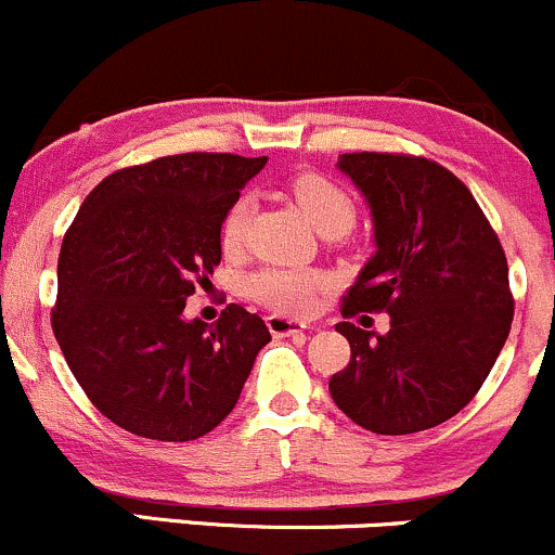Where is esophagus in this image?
Masks as SVG:
<instances>
[{
    "mask_svg": "<svg viewBox=\"0 0 555 555\" xmlns=\"http://www.w3.org/2000/svg\"><path fill=\"white\" fill-rule=\"evenodd\" d=\"M266 322H268V330H271V335H276V337L297 335V332L306 330V324L297 322V319L284 317V313H271V317H268Z\"/></svg>",
    "mask_w": 555,
    "mask_h": 555,
    "instance_id": "esophagus-1",
    "label": "esophagus"
}]
</instances>
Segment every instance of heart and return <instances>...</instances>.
<instances>
[{
	"label": "heart",
	"instance_id": "1",
	"mask_svg": "<svg viewBox=\"0 0 555 555\" xmlns=\"http://www.w3.org/2000/svg\"><path fill=\"white\" fill-rule=\"evenodd\" d=\"M293 194L306 218L319 231L330 229H351L356 220V204L343 185L324 175L308 172L295 178ZM253 202L249 196H238L231 204L229 212L220 223V244L223 249H238L247 236ZM326 287V276L322 271H306V268H260L247 279V295L268 308H276L282 313H306Z\"/></svg>",
	"mask_w": 555,
	"mask_h": 555
}]
</instances>
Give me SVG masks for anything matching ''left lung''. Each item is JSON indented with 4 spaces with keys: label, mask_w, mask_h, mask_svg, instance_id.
I'll use <instances>...</instances> for the list:
<instances>
[{
    "label": "left lung",
    "mask_w": 555,
    "mask_h": 555,
    "mask_svg": "<svg viewBox=\"0 0 555 555\" xmlns=\"http://www.w3.org/2000/svg\"><path fill=\"white\" fill-rule=\"evenodd\" d=\"M366 196L375 258L343 297V319L390 313L375 335L337 324L351 346L330 393L380 436L428 430L478 393L508 340V260L468 185L439 162L359 151L337 162Z\"/></svg>",
    "instance_id": "1"
}]
</instances>
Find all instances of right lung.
<instances>
[{"label": "right lung", "mask_w": 555, "mask_h": 555, "mask_svg": "<svg viewBox=\"0 0 555 555\" xmlns=\"http://www.w3.org/2000/svg\"><path fill=\"white\" fill-rule=\"evenodd\" d=\"M268 156L175 154L111 172L81 202L57 258L52 332L87 399L154 441L223 423L271 332L225 306L185 322V297L220 262V223Z\"/></svg>", "instance_id": "add662e5"}]
</instances>
